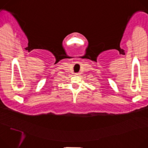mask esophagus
<instances>
[{
    "mask_svg": "<svg viewBox=\"0 0 148 148\" xmlns=\"http://www.w3.org/2000/svg\"><path fill=\"white\" fill-rule=\"evenodd\" d=\"M79 74H79V73H77V74H75V75H78V76H79Z\"/></svg>",
    "mask_w": 148,
    "mask_h": 148,
    "instance_id": "1",
    "label": "esophagus"
}]
</instances>
